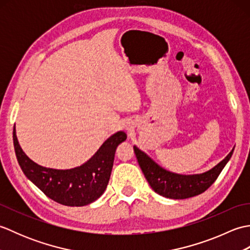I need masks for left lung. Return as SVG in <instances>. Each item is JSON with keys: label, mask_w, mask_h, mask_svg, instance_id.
Here are the masks:
<instances>
[{"label": "left lung", "mask_w": 250, "mask_h": 250, "mask_svg": "<svg viewBox=\"0 0 250 250\" xmlns=\"http://www.w3.org/2000/svg\"><path fill=\"white\" fill-rule=\"evenodd\" d=\"M133 148L142 172L144 173L152 190L164 198L174 200L192 198V196L204 192L219 176L226 164L229 162L233 150H234V148H233L224 160L208 171L200 174L184 175L167 171V169L159 166L156 161H153L146 152L141 150L139 147L133 146Z\"/></svg>", "instance_id": "1"}]
</instances>
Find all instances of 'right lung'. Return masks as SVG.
I'll use <instances>...</instances> for the list:
<instances>
[{
	"label": "right lung",
	"mask_w": 250,
	"mask_h": 250,
	"mask_svg": "<svg viewBox=\"0 0 250 250\" xmlns=\"http://www.w3.org/2000/svg\"><path fill=\"white\" fill-rule=\"evenodd\" d=\"M16 157L22 172L37 188L58 203L84 206L98 200L107 187L117 147L126 140L124 131L109 136L97 152L82 166L58 169L42 167L25 155L13 132Z\"/></svg>",
	"instance_id": "right-lung-1"
}]
</instances>
